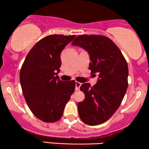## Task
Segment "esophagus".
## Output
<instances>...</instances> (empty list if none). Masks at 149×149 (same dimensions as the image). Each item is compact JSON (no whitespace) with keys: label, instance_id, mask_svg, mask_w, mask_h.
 <instances>
[{"label":"esophagus","instance_id":"obj_1","mask_svg":"<svg viewBox=\"0 0 149 149\" xmlns=\"http://www.w3.org/2000/svg\"><path fill=\"white\" fill-rule=\"evenodd\" d=\"M75 84H76V87H75V90H76V91L79 90L80 86H81V84L79 83V82H78V81H76V82H75Z\"/></svg>","mask_w":149,"mask_h":149}]
</instances>
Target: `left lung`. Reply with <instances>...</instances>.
<instances>
[{
  "instance_id": "left-lung-1",
  "label": "left lung",
  "mask_w": 149,
  "mask_h": 149,
  "mask_svg": "<svg viewBox=\"0 0 149 149\" xmlns=\"http://www.w3.org/2000/svg\"><path fill=\"white\" fill-rule=\"evenodd\" d=\"M72 45L88 52L91 74H98L93 86L83 84L80 90L85 98L78 102L79 116L89 125L103 123L116 112L127 91L128 67L118 47L109 38L96 35H80Z\"/></svg>"
}]
</instances>
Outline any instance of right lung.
<instances>
[{
    "instance_id": "right-lung-1",
    "label": "right lung",
    "mask_w": 149,
    "mask_h": 149,
    "mask_svg": "<svg viewBox=\"0 0 149 149\" xmlns=\"http://www.w3.org/2000/svg\"><path fill=\"white\" fill-rule=\"evenodd\" d=\"M76 36L50 35L33 46L20 70V83L29 109L40 120L54 123L63 116L74 91V80L64 82L57 76L61 53Z\"/></svg>"
}]
</instances>
